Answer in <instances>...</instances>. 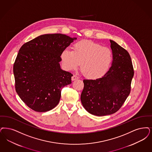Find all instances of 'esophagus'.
<instances>
[{
	"instance_id": "obj_1",
	"label": "esophagus",
	"mask_w": 152,
	"mask_h": 152,
	"mask_svg": "<svg viewBox=\"0 0 152 152\" xmlns=\"http://www.w3.org/2000/svg\"><path fill=\"white\" fill-rule=\"evenodd\" d=\"M77 79H79V77L76 75H73V76L72 77V81H75V80H77Z\"/></svg>"
}]
</instances>
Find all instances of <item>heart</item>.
I'll return each mask as SVG.
<instances>
[{
	"instance_id": "heart-1",
	"label": "heart",
	"mask_w": 152,
	"mask_h": 152,
	"mask_svg": "<svg viewBox=\"0 0 152 152\" xmlns=\"http://www.w3.org/2000/svg\"><path fill=\"white\" fill-rule=\"evenodd\" d=\"M72 51L64 50L61 54L63 67L70 71L79 66L85 76L96 79L102 77L113 60L111 50L97 43L83 40L75 43Z\"/></svg>"
}]
</instances>
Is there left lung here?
Listing matches in <instances>:
<instances>
[{
  "label": "left lung",
  "instance_id": "obj_1",
  "mask_svg": "<svg viewBox=\"0 0 152 152\" xmlns=\"http://www.w3.org/2000/svg\"><path fill=\"white\" fill-rule=\"evenodd\" d=\"M113 62L101 78L84 80L81 94L83 107L94 115H111L121 107L131 91L134 71L131 56L126 50L110 40Z\"/></svg>",
  "mask_w": 152,
  "mask_h": 152
}]
</instances>
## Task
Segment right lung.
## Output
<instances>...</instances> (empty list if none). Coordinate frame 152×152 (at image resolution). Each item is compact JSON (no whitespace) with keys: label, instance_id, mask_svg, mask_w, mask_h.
<instances>
[{"label":"right lung","instance_id":"obj_1","mask_svg":"<svg viewBox=\"0 0 152 152\" xmlns=\"http://www.w3.org/2000/svg\"><path fill=\"white\" fill-rule=\"evenodd\" d=\"M76 38L60 33L37 37L19 50L13 64L15 89L31 109L46 112L58 104L61 90L73 75L62 70L61 53Z\"/></svg>","mask_w":152,"mask_h":152}]
</instances>
